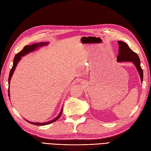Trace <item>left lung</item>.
<instances>
[{
  "label": "left lung",
  "instance_id": "obj_1",
  "mask_svg": "<svg viewBox=\"0 0 151 151\" xmlns=\"http://www.w3.org/2000/svg\"><path fill=\"white\" fill-rule=\"evenodd\" d=\"M119 44V54L117 58V61L118 62H131L134 63L136 66L137 70L141 78V82H143V70L140 65V60L138 56L137 55L136 52H134L130 49L128 45L123 42V41H118Z\"/></svg>",
  "mask_w": 151,
  "mask_h": 151
}]
</instances>
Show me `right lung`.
<instances>
[{
  "instance_id": "right-lung-1",
  "label": "right lung",
  "mask_w": 151,
  "mask_h": 151,
  "mask_svg": "<svg viewBox=\"0 0 151 151\" xmlns=\"http://www.w3.org/2000/svg\"><path fill=\"white\" fill-rule=\"evenodd\" d=\"M49 45V42H40V43H34L32 45H27L25 46L23 49H22L21 52H19V53H17L16 55L15 56V58L14 59V63H13V67L10 70V72H9V78H8V85H9V89H8V96H9V84H10V81H11V78L12 77V75L13 74H14V71H15V69L16 68V67H17L18 63L19 62V61H20L22 58V56H24L25 55H27V54H29L30 52H34V51L36 50L37 49H39L40 47H42L43 46H46ZM62 111H63V107H62V109H61V111L60 112V114H58L57 117H56L53 119L47 122H43V123H34V122H30L29 121L27 120L28 123H30L31 124H33L35 125H47V124H49L53 123V122L56 121V120L60 118V117L61 116V115L62 114Z\"/></svg>"
}]
</instances>
